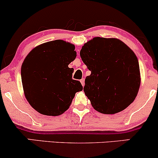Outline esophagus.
<instances>
[{
  "instance_id": "34e87169",
  "label": "esophagus",
  "mask_w": 158,
  "mask_h": 158,
  "mask_svg": "<svg viewBox=\"0 0 158 158\" xmlns=\"http://www.w3.org/2000/svg\"><path fill=\"white\" fill-rule=\"evenodd\" d=\"M80 82L81 83V85H82V86H84V85H85V80H84V79H81V80H80Z\"/></svg>"
}]
</instances>
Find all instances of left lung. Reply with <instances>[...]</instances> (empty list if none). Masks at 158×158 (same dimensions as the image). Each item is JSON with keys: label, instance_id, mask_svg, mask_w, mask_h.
<instances>
[{"label": "left lung", "instance_id": "obj_1", "mask_svg": "<svg viewBox=\"0 0 158 158\" xmlns=\"http://www.w3.org/2000/svg\"><path fill=\"white\" fill-rule=\"evenodd\" d=\"M80 56L91 71L85 79L84 92L94 109L114 114L134 102L140 85L139 62L125 43L95 37L81 48Z\"/></svg>", "mask_w": 158, "mask_h": 158}]
</instances>
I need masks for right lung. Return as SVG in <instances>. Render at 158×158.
<instances>
[{"instance_id":"add662e5","label":"right lung","mask_w":158,"mask_h":158,"mask_svg":"<svg viewBox=\"0 0 158 158\" xmlns=\"http://www.w3.org/2000/svg\"><path fill=\"white\" fill-rule=\"evenodd\" d=\"M75 46L62 40L36 47L23 61L21 81L25 97L40 114L59 116L66 111L82 90L79 81L72 79L68 64L77 57Z\"/></svg>"}]
</instances>
